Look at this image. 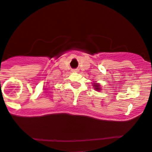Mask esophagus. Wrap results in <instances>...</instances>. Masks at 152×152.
Listing matches in <instances>:
<instances>
[{
    "mask_svg": "<svg viewBox=\"0 0 152 152\" xmlns=\"http://www.w3.org/2000/svg\"><path fill=\"white\" fill-rule=\"evenodd\" d=\"M72 71L73 72H78V70L77 69H73Z\"/></svg>",
    "mask_w": 152,
    "mask_h": 152,
    "instance_id": "34e87169",
    "label": "esophagus"
}]
</instances>
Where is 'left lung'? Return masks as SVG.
I'll use <instances>...</instances> for the list:
<instances>
[{
  "label": "left lung",
  "instance_id": "left-lung-1",
  "mask_svg": "<svg viewBox=\"0 0 152 152\" xmlns=\"http://www.w3.org/2000/svg\"><path fill=\"white\" fill-rule=\"evenodd\" d=\"M92 86H93V87L94 88V89L96 90V91H99L102 89L101 87H100V86H101L100 84H99V83H96V81H94V83H93Z\"/></svg>",
  "mask_w": 152,
  "mask_h": 152
}]
</instances>
